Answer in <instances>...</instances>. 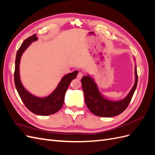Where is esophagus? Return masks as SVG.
Returning a JSON list of instances; mask_svg holds the SVG:
<instances>
[{
	"label": "esophagus",
	"instance_id": "esophagus-1",
	"mask_svg": "<svg viewBox=\"0 0 155 155\" xmlns=\"http://www.w3.org/2000/svg\"><path fill=\"white\" fill-rule=\"evenodd\" d=\"M83 73H82L81 72H79L78 74V75H77V78H78V79H81V78L83 77Z\"/></svg>",
	"mask_w": 155,
	"mask_h": 155
}]
</instances>
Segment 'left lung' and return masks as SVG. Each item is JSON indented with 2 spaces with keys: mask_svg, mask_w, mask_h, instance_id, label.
Masks as SVG:
<instances>
[{
  "mask_svg": "<svg viewBox=\"0 0 155 155\" xmlns=\"http://www.w3.org/2000/svg\"><path fill=\"white\" fill-rule=\"evenodd\" d=\"M85 104L90 111L98 116L112 117L120 114L128 107L138 84V74L135 67V83L129 94L124 100L117 101L108 100L103 97L94 81L88 76L81 79Z\"/></svg>",
  "mask_w": 155,
  "mask_h": 155,
  "instance_id": "1",
  "label": "left lung"
}]
</instances>
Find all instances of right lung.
<instances>
[{"label":"right lung","mask_w":155,"mask_h":155,"mask_svg":"<svg viewBox=\"0 0 155 155\" xmlns=\"http://www.w3.org/2000/svg\"><path fill=\"white\" fill-rule=\"evenodd\" d=\"M37 40L36 34L32 35L23 42L18 48L15 58V67L14 72V82L21 100L29 110L41 116H48L59 111L62 107L64 95L67 88L73 79L76 78L78 71L68 74L62 78L55 90L47 97H38L28 92L22 86L19 76V63L21 57L31 42Z\"/></svg>","instance_id":"obj_1"}]
</instances>
